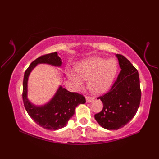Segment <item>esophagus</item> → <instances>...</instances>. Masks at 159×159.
Listing matches in <instances>:
<instances>
[{
  "mask_svg": "<svg viewBox=\"0 0 159 159\" xmlns=\"http://www.w3.org/2000/svg\"><path fill=\"white\" fill-rule=\"evenodd\" d=\"M94 100L93 98L92 97H89V96H86V101L87 103H89L91 102H92V101Z\"/></svg>",
  "mask_w": 159,
  "mask_h": 159,
  "instance_id": "34e87169",
  "label": "esophagus"
}]
</instances>
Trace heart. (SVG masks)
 I'll return each instance as SVG.
<instances>
[{"mask_svg": "<svg viewBox=\"0 0 159 159\" xmlns=\"http://www.w3.org/2000/svg\"><path fill=\"white\" fill-rule=\"evenodd\" d=\"M76 74L70 78L76 86L82 85L83 79L87 80L91 92L100 94L110 89L117 72V64L115 59H105L94 57L80 62L75 67Z\"/></svg>", "mask_w": 159, "mask_h": 159, "instance_id": "b5f03b06", "label": "heart"}]
</instances>
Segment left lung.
Here are the masks:
<instances>
[{"instance_id":"8db88e82","label":"left lung","mask_w":159,"mask_h":159,"mask_svg":"<svg viewBox=\"0 0 159 159\" xmlns=\"http://www.w3.org/2000/svg\"><path fill=\"white\" fill-rule=\"evenodd\" d=\"M121 72L116 81L104 96L101 112L94 116L97 122L107 130L122 128L135 116L141 101L139 73L126 57L116 55Z\"/></svg>"}]
</instances>
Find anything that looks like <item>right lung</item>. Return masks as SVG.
Masks as SVG:
<instances>
[{
	"mask_svg": "<svg viewBox=\"0 0 159 159\" xmlns=\"http://www.w3.org/2000/svg\"><path fill=\"white\" fill-rule=\"evenodd\" d=\"M43 63L59 67L62 65V61L56 52L39 57L31 63L24 76V105L29 116L40 126L47 130H59L66 126L75 113L76 107L80 104L85 103V98L78 93L68 92L60 85L55 95L47 103L38 106L31 103L28 98L29 77L38 64Z\"/></svg>",
	"mask_w": 159,
	"mask_h": 159,
	"instance_id": "obj_1",
	"label": "right lung"
}]
</instances>
